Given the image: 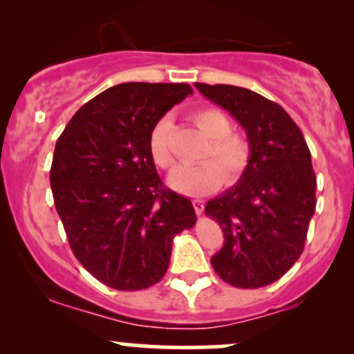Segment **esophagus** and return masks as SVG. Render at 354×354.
<instances>
[{
	"label": "esophagus",
	"mask_w": 354,
	"mask_h": 354,
	"mask_svg": "<svg viewBox=\"0 0 354 354\" xmlns=\"http://www.w3.org/2000/svg\"><path fill=\"white\" fill-rule=\"evenodd\" d=\"M193 206H194V211H196V214H201L203 209H205V201L194 200L193 201Z\"/></svg>",
	"instance_id": "34e87169"
}]
</instances>
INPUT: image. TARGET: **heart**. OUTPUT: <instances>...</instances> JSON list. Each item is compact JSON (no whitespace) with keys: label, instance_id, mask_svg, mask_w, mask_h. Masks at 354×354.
<instances>
[{"label":"heart","instance_id":"1","mask_svg":"<svg viewBox=\"0 0 354 354\" xmlns=\"http://www.w3.org/2000/svg\"><path fill=\"white\" fill-rule=\"evenodd\" d=\"M193 123L209 138V146L205 161L196 166H180L169 174L168 183L173 189L188 196H203L214 191L223 183L236 181L246 171L251 160V145L243 135L231 133L230 118L216 108H203L193 113ZM173 123L169 118H163L153 126L149 133L148 148L153 161L160 168H173L174 158L169 146Z\"/></svg>","mask_w":354,"mask_h":354}]
</instances>
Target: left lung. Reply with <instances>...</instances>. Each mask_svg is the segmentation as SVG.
<instances>
[{
	"label": "left lung",
	"mask_w": 354,
	"mask_h": 354,
	"mask_svg": "<svg viewBox=\"0 0 354 354\" xmlns=\"http://www.w3.org/2000/svg\"><path fill=\"white\" fill-rule=\"evenodd\" d=\"M246 131L251 160L233 188L206 203L225 245L211 258L243 290L278 281L298 261L316 208V176L301 129L278 103L231 84L194 83Z\"/></svg>",
	"instance_id": "left-lung-1"
}]
</instances>
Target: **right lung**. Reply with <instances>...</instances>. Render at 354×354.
I'll return each instance as SVG.
<instances>
[{"instance_id":"obj_1","label":"right lung","mask_w":354,"mask_h":354,"mask_svg":"<svg viewBox=\"0 0 354 354\" xmlns=\"http://www.w3.org/2000/svg\"><path fill=\"white\" fill-rule=\"evenodd\" d=\"M188 95L186 83L116 84L83 104L56 141V211L76 259L113 290L161 281L173 238L196 223L188 198L165 188L148 148L153 126Z\"/></svg>"}]
</instances>
